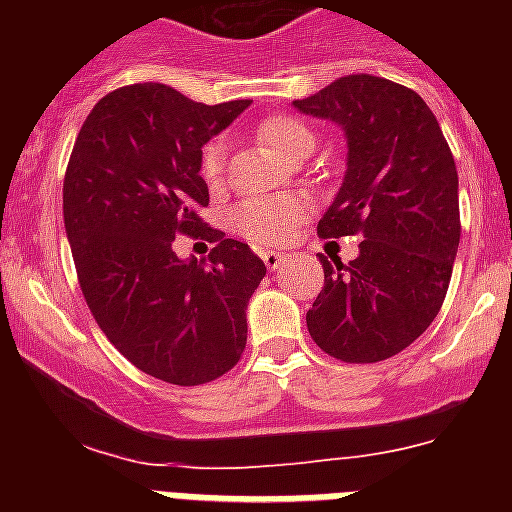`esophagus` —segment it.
Returning a JSON list of instances; mask_svg holds the SVG:
<instances>
[{"label":"esophagus","mask_w":512,"mask_h":512,"mask_svg":"<svg viewBox=\"0 0 512 512\" xmlns=\"http://www.w3.org/2000/svg\"><path fill=\"white\" fill-rule=\"evenodd\" d=\"M261 259H264L266 269L277 271V269H282L284 261L289 259V253H284V251H261Z\"/></svg>","instance_id":"esophagus-1"}]
</instances>
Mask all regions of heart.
<instances>
[{
  "label": "heart",
  "mask_w": 512,
  "mask_h": 512,
  "mask_svg": "<svg viewBox=\"0 0 512 512\" xmlns=\"http://www.w3.org/2000/svg\"><path fill=\"white\" fill-rule=\"evenodd\" d=\"M256 138L284 161L305 148L312 151V143H315L312 130L292 115H269L259 120ZM223 156V140H207L200 153V174L205 176V182L212 184L223 176ZM305 215V202L295 200V197H256V200H246L235 207L233 228L235 233H241L253 243H282L305 220Z\"/></svg>",
  "instance_id": "heart-1"
}]
</instances>
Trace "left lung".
I'll return each instance as SVG.
<instances>
[{
    "label": "left lung",
    "mask_w": 512,
    "mask_h": 512,
    "mask_svg": "<svg viewBox=\"0 0 512 512\" xmlns=\"http://www.w3.org/2000/svg\"><path fill=\"white\" fill-rule=\"evenodd\" d=\"M295 107L348 140L343 187L318 235L364 238L348 264L320 256L325 284L307 330L346 364L390 359L433 323L449 289L461 235L451 148L423 97L382 76H341Z\"/></svg>",
    "instance_id": "8db88e82"
}]
</instances>
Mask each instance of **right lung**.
Wrapping results in <instances>:
<instances>
[{
  "label": "right lung",
  "instance_id": "add662e5",
  "mask_svg": "<svg viewBox=\"0 0 512 512\" xmlns=\"http://www.w3.org/2000/svg\"><path fill=\"white\" fill-rule=\"evenodd\" d=\"M248 104H202L166 84L120 87L94 104L66 166L63 223L84 300L112 346L161 382H212L246 348V307L266 266L197 210L210 202L202 146ZM176 234L216 248L182 262Z\"/></svg>",
  "mask_w": 512,
  "mask_h": 512
}]
</instances>
